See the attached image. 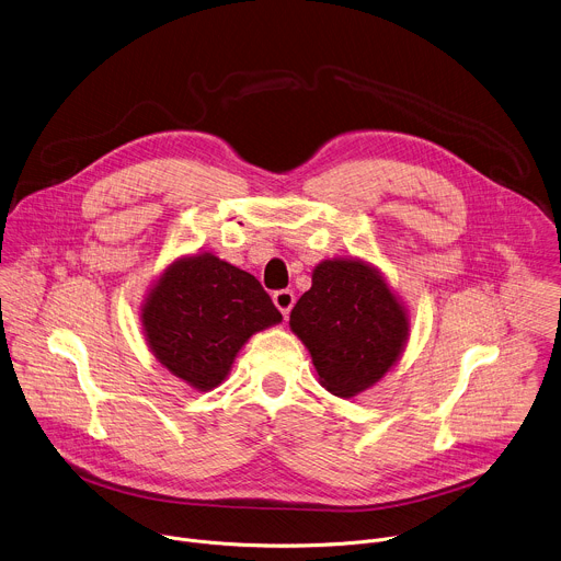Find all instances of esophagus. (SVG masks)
<instances>
[{"instance_id": "34e87169", "label": "esophagus", "mask_w": 561, "mask_h": 561, "mask_svg": "<svg viewBox=\"0 0 561 561\" xmlns=\"http://www.w3.org/2000/svg\"><path fill=\"white\" fill-rule=\"evenodd\" d=\"M273 301H275V306H277L284 314H288L290 308H293V304H295V293H293L290 288L275 290V293H273Z\"/></svg>"}]
</instances>
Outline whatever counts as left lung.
<instances>
[{"mask_svg":"<svg viewBox=\"0 0 561 561\" xmlns=\"http://www.w3.org/2000/svg\"><path fill=\"white\" fill-rule=\"evenodd\" d=\"M290 329L322 386L353 397L379 381L404 351L409 317L375 268L359 260H327L290 310Z\"/></svg>","mask_w":561,"mask_h":561,"instance_id":"8db88e82","label":"left lung"}]
</instances>
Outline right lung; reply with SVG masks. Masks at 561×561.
I'll return each mask as SVG.
<instances>
[{
  "label": "right lung",
  "instance_id": "add662e5",
  "mask_svg": "<svg viewBox=\"0 0 561 561\" xmlns=\"http://www.w3.org/2000/svg\"><path fill=\"white\" fill-rule=\"evenodd\" d=\"M146 340L175 377L197 390L224 381L249 337L282 322L262 284L210 253L175 262L150 290Z\"/></svg>",
  "mask_w": 561,
  "mask_h": 561
}]
</instances>
